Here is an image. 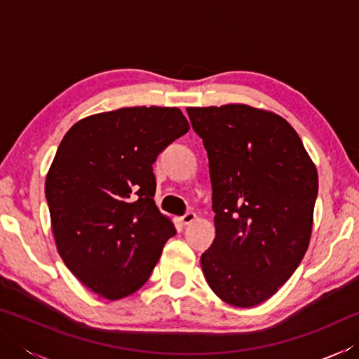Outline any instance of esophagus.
Instances as JSON below:
<instances>
[{
    "mask_svg": "<svg viewBox=\"0 0 359 359\" xmlns=\"http://www.w3.org/2000/svg\"><path fill=\"white\" fill-rule=\"evenodd\" d=\"M194 220H196V214H194V212H187V214L180 218V222H182V224H190V223H193Z\"/></svg>",
    "mask_w": 359,
    "mask_h": 359,
    "instance_id": "1",
    "label": "esophagus"
}]
</instances>
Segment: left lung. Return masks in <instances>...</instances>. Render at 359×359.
I'll list each match as a JSON object with an SVG mask.
<instances>
[{"mask_svg":"<svg viewBox=\"0 0 359 359\" xmlns=\"http://www.w3.org/2000/svg\"><path fill=\"white\" fill-rule=\"evenodd\" d=\"M209 158L215 239L201 255L212 291L234 307L269 299L311 242L318 172L301 137L247 104L187 107Z\"/></svg>","mask_w":359,"mask_h":359,"instance_id":"left-lung-1","label":"left lung"}]
</instances>
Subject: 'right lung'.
<instances>
[{
	"label": "right lung",
	"instance_id": "1",
	"mask_svg": "<svg viewBox=\"0 0 359 359\" xmlns=\"http://www.w3.org/2000/svg\"><path fill=\"white\" fill-rule=\"evenodd\" d=\"M190 130L177 107H121L79 120L46 177L57 250L93 293L121 299L149 280L171 218L154 201L156 156Z\"/></svg>",
	"mask_w": 359,
	"mask_h": 359
}]
</instances>
